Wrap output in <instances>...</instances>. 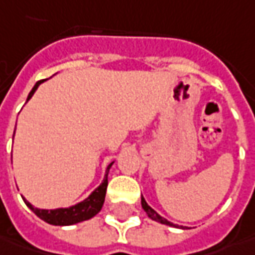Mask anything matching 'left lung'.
Listing matches in <instances>:
<instances>
[{
    "mask_svg": "<svg viewBox=\"0 0 255 255\" xmlns=\"http://www.w3.org/2000/svg\"><path fill=\"white\" fill-rule=\"evenodd\" d=\"M141 205H142V209H144L145 212H146V215L149 216V217H151L152 220H155V222H159V223H162V224H166V226H173L171 222H168L166 219H163V217H161V216L158 215V213L155 212L152 207L148 206L144 198H141Z\"/></svg>",
    "mask_w": 255,
    "mask_h": 255,
    "instance_id": "left-lung-1",
    "label": "left lung"
}]
</instances>
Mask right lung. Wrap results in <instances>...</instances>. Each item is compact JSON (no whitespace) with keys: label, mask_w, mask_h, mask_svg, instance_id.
Instances as JSON below:
<instances>
[{"label":"right lung","mask_w":255,"mask_h":255,"mask_svg":"<svg viewBox=\"0 0 255 255\" xmlns=\"http://www.w3.org/2000/svg\"><path fill=\"white\" fill-rule=\"evenodd\" d=\"M43 80H39L38 83L33 86V89L29 93L28 96V100L33 96V93L36 92L38 86L42 83ZM15 132V131H13ZM111 165L113 162L107 166V173H106V178L103 180L99 188L96 189L93 192L92 195L89 198L83 200L82 203L76 205V206L67 207V209H55V210H43V209H36L33 207L29 203L23 199V202L26 203V206L31 209L32 212L35 215L38 216L39 219H42L43 222H46L49 224H53V226H70V224L80 223V222H84V220H89L92 219L93 216H96L103 207V203H104V199H106V192H107V185H109V180H107V176H109V171H110Z\"/></svg>","instance_id":"right-lung-1"}]
</instances>
